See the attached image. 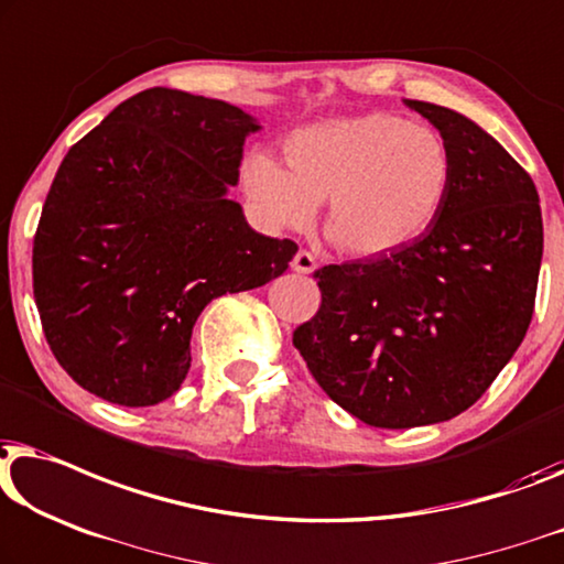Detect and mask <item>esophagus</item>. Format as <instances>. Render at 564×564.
Listing matches in <instances>:
<instances>
[{
    "instance_id": "34e87169",
    "label": "esophagus",
    "mask_w": 564,
    "mask_h": 564,
    "mask_svg": "<svg viewBox=\"0 0 564 564\" xmlns=\"http://www.w3.org/2000/svg\"><path fill=\"white\" fill-rule=\"evenodd\" d=\"M315 267H317L315 257L310 254V251H305V249H300L297 254L292 257V269H295L297 274H313Z\"/></svg>"
}]
</instances>
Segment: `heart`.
Returning <instances> with one entry per match:
<instances>
[{
    "label": "heart",
    "instance_id": "b5f03b06",
    "mask_svg": "<svg viewBox=\"0 0 564 564\" xmlns=\"http://www.w3.org/2000/svg\"><path fill=\"white\" fill-rule=\"evenodd\" d=\"M280 162H243V185L269 224L305 228L325 200V231L343 251L381 259L420 241L451 200L455 158L437 129L391 111L300 127Z\"/></svg>",
    "mask_w": 564,
    "mask_h": 564
}]
</instances>
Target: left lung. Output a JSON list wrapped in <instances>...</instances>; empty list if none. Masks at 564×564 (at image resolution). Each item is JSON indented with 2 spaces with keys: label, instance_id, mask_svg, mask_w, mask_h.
I'll return each instance as SVG.
<instances>
[{
  "label": "left lung",
  "instance_id": "obj_1",
  "mask_svg": "<svg viewBox=\"0 0 564 564\" xmlns=\"http://www.w3.org/2000/svg\"><path fill=\"white\" fill-rule=\"evenodd\" d=\"M404 104L451 144V200L412 247L317 269L323 302L292 336L333 402L387 430L458 417L491 387L532 323L544 243L527 170L463 113Z\"/></svg>",
  "mask_w": 564,
  "mask_h": 564
}]
</instances>
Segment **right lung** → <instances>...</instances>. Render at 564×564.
Here are the masks:
<instances>
[{
    "mask_svg": "<svg viewBox=\"0 0 564 564\" xmlns=\"http://www.w3.org/2000/svg\"><path fill=\"white\" fill-rule=\"evenodd\" d=\"M251 113L175 88L119 104L61 162L32 247L53 356L121 406L173 397L210 300L262 288L297 243L269 239L228 198Z\"/></svg>",
    "mask_w": 564,
    "mask_h": 564,
    "instance_id": "1",
    "label": "right lung"
}]
</instances>
